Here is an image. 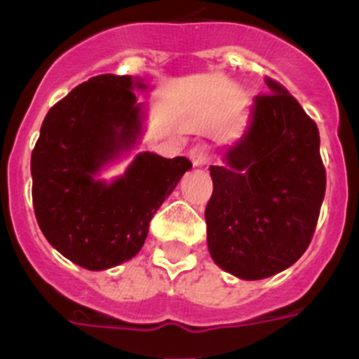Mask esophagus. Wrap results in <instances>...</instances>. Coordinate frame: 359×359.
<instances>
[{"label":"esophagus","instance_id":"34e87169","mask_svg":"<svg viewBox=\"0 0 359 359\" xmlns=\"http://www.w3.org/2000/svg\"><path fill=\"white\" fill-rule=\"evenodd\" d=\"M190 158L191 163H194L196 168H203V165H207V163L210 162V154H208V149L205 145L191 147Z\"/></svg>","mask_w":359,"mask_h":359}]
</instances>
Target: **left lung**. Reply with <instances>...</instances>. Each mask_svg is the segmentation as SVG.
<instances>
[{"instance_id":"8db88e82","label":"left lung","mask_w":359,"mask_h":359,"mask_svg":"<svg viewBox=\"0 0 359 359\" xmlns=\"http://www.w3.org/2000/svg\"><path fill=\"white\" fill-rule=\"evenodd\" d=\"M264 83L225 165L208 168V251L240 279L270 278L304 255L326 191L317 124L279 81Z\"/></svg>"}]
</instances>
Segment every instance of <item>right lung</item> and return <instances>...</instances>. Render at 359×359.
I'll return each mask as SVG.
<instances>
[{
	"instance_id": "1",
	"label": "right lung",
	"mask_w": 359,
	"mask_h": 359,
	"mask_svg": "<svg viewBox=\"0 0 359 359\" xmlns=\"http://www.w3.org/2000/svg\"><path fill=\"white\" fill-rule=\"evenodd\" d=\"M132 76H95L50 108L31 154L33 208L42 235L69 261L106 270L141 250L149 224L191 168L184 156L140 152L114 182L95 175L141 134Z\"/></svg>"
}]
</instances>
